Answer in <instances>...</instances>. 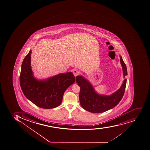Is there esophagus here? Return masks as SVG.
Here are the masks:
<instances>
[{"label": "esophagus", "instance_id": "esophagus-1", "mask_svg": "<svg viewBox=\"0 0 150 150\" xmlns=\"http://www.w3.org/2000/svg\"><path fill=\"white\" fill-rule=\"evenodd\" d=\"M73 73L75 77H76V76L79 74V71L77 70H74V71H73Z\"/></svg>", "mask_w": 150, "mask_h": 150}]
</instances>
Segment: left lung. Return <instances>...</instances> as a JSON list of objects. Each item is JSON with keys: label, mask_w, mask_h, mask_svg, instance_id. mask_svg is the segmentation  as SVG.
I'll return each instance as SVG.
<instances>
[{"label": "left lung", "mask_w": 150, "mask_h": 150, "mask_svg": "<svg viewBox=\"0 0 150 150\" xmlns=\"http://www.w3.org/2000/svg\"><path fill=\"white\" fill-rule=\"evenodd\" d=\"M120 58L124 80L120 88L110 95L99 94L86 78L82 75L76 77V82L80 88V105L86 110L93 113H102L114 108L121 101L125 92L127 82L125 78L128 73L126 64L120 55Z\"/></svg>", "instance_id": "obj_1"}]
</instances>
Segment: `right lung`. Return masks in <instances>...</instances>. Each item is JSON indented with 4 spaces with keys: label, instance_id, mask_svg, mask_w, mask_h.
I'll list each match as a JSON object with an SVG mask.
<instances>
[{
    "label": "right lung",
    "instance_id": "right-lung-1",
    "mask_svg": "<svg viewBox=\"0 0 150 150\" xmlns=\"http://www.w3.org/2000/svg\"><path fill=\"white\" fill-rule=\"evenodd\" d=\"M32 50L24 59L20 74V85L27 99L41 108H55L61 104L66 89L75 81L71 72L59 73L43 79L35 78L31 65Z\"/></svg>",
    "mask_w": 150,
    "mask_h": 150
}]
</instances>
